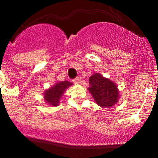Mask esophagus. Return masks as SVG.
<instances>
[{
	"instance_id": "obj_1",
	"label": "esophagus",
	"mask_w": 158,
	"mask_h": 158,
	"mask_svg": "<svg viewBox=\"0 0 158 158\" xmlns=\"http://www.w3.org/2000/svg\"><path fill=\"white\" fill-rule=\"evenodd\" d=\"M73 82H74L75 84H80V83H81V82H82L81 78V77H77L76 79H74V80H73Z\"/></svg>"
}]
</instances>
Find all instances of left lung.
<instances>
[{"label": "left lung", "mask_w": 158, "mask_h": 158, "mask_svg": "<svg viewBox=\"0 0 158 158\" xmlns=\"http://www.w3.org/2000/svg\"><path fill=\"white\" fill-rule=\"evenodd\" d=\"M89 83L90 87L88 89L89 93L102 108H111L118 102L120 92L111 80L96 73L89 77Z\"/></svg>", "instance_id": "left-lung-1"}]
</instances>
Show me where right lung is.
I'll list each match as a JSON object with an SVG mask.
<instances>
[{"instance_id":"add662e5","label":"right lung","mask_w":158,"mask_h":158,"mask_svg":"<svg viewBox=\"0 0 158 158\" xmlns=\"http://www.w3.org/2000/svg\"><path fill=\"white\" fill-rule=\"evenodd\" d=\"M73 85V84L69 81H58L54 84V85L51 86L43 93V99L48 105L58 106L59 101L65 91L69 87Z\"/></svg>"}]
</instances>
